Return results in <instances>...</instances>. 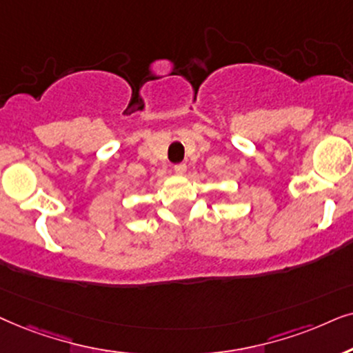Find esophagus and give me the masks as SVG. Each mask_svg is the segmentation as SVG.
Returning <instances> with one entry per match:
<instances>
[{
  "mask_svg": "<svg viewBox=\"0 0 353 353\" xmlns=\"http://www.w3.org/2000/svg\"><path fill=\"white\" fill-rule=\"evenodd\" d=\"M187 171V164L185 163H179L174 166V172L176 174H184Z\"/></svg>",
  "mask_w": 353,
  "mask_h": 353,
  "instance_id": "esophagus-1",
  "label": "esophagus"
}]
</instances>
